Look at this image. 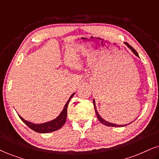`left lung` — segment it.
I'll return each mask as SVG.
<instances>
[{
  "instance_id": "8db88e82",
  "label": "left lung",
  "mask_w": 159,
  "mask_h": 159,
  "mask_svg": "<svg viewBox=\"0 0 159 159\" xmlns=\"http://www.w3.org/2000/svg\"><path fill=\"white\" fill-rule=\"evenodd\" d=\"M126 45H127L128 46V48H129L131 50V51L133 52V53L134 54V55L135 56H138V57H139V56H138V52H137L135 50H134L133 48H132L131 45H129V44H128V43H126ZM93 105H94V108H95V114H96V115H97V117H98V120L100 121V122H101L102 124H103V125H106V126H108V127H125V126H126V125H116V124H112V123H111V122H108V121H106L105 119H103V118H102V117L100 116L99 115V114H98V111L96 110V106H95V100H93ZM132 123V122H131ZM131 123H129V124H131ZM128 125H129V124H128Z\"/></svg>"
}]
</instances>
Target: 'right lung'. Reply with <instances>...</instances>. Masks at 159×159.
Instances as JSON below:
<instances>
[{
	"mask_svg": "<svg viewBox=\"0 0 159 159\" xmlns=\"http://www.w3.org/2000/svg\"><path fill=\"white\" fill-rule=\"evenodd\" d=\"M74 95H75V93L71 95L69 99L68 100V101L66 102V104H65L64 109L62 110L61 113V114L58 115V116L56 117L55 119H53V120L43 124H34L30 122V121L25 120V119H24L22 117L19 115V118H20L21 120L23 121V122L25 123L30 129H32V130H34V131H35L37 132H39V133H48V132L56 131V130L61 128L62 126L64 125L65 122H66V119L67 116V107H68L69 101H70L71 98L74 96Z\"/></svg>",
	"mask_w": 159,
	"mask_h": 159,
	"instance_id": "1",
	"label": "right lung"
}]
</instances>
